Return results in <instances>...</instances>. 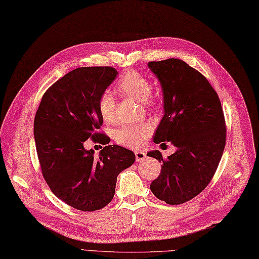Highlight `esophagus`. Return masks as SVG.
Returning <instances> with one entry per match:
<instances>
[{"label":"esophagus","instance_id":"esophagus-1","mask_svg":"<svg viewBox=\"0 0 259 259\" xmlns=\"http://www.w3.org/2000/svg\"><path fill=\"white\" fill-rule=\"evenodd\" d=\"M135 154H136L137 162H142L143 160H145V153H144V152H142V151H136Z\"/></svg>","mask_w":259,"mask_h":259}]
</instances>
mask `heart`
<instances>
[{"label": "heart", "instance_id": "b5f03b06", "mask_svg": "<svg viewBox=\"0 0 259 259\" xmlns=\"http://www.w3.org/2000/svg\"><path fill=\"white\" fill-rule=\"evenodd\" d=\"M116 90L124 97L150 105L149 98L152 93V84L150 79L141 73L137 71L125 72L117 82ZM97 107L105 122L110 123L115 120V98L109 93H105L99 97ZM150 135V125L142 123L124 125L116 131L115 137L116 140L124 147L139 149L147 143Z\"/></svg>", "mask_w": 259, "mask_h": 259}]
</instances>
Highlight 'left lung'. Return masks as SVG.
Segmentation results:
<instances>
[{"label": "left lung", "instance_id": "1", "mask_svg": "<svg viewBox=\"0 0 259 259\" xmlns=\"http://www.w3.org/2000/svg\"><path fill=\"white\" fill-rule=\"evenodd\" d=\"M162 86L164 116L154 142H170L174 154L148 156L162 162L161 174L150 185L168 204H182L199 195L213 177L223 154L227 128L217 92L200 72L180 59L148 63Z\"/></svg>", "mask_w": 259, "mask_h": 259}]
</instances>
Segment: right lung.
<instances>
[{
    "label": "right lung",
    "mask_w": 259,
    "mask_h": 259,
    "mask_svg": "<svg viewBox=\"0 0 259 259\" xmlns=\"http://www.w3.org/2000/svg\"><path fill=\"white\" fill-rule=\"evenodd\" d=\"M111 66L73 70L46 91L34 121L36 150L42 176L51 191L81 211L104 208L114 198L117 176L136 161L132 151L106 145L99 152L85 150L92 139H110L97 130L103 124L98 99L116 78Z\"/></svg>",
    "instance_id": "1"
}]
</instances>
